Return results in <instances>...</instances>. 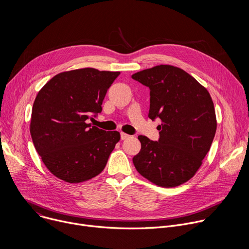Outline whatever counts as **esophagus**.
Listing matches in <instances>:
<instances>
[{"label": "esophagus", "mask_w": 249, "mask_h": 249, "mask_svg": "<svg viewBox=\"0 0 249 249\" xmlns=\"http://www.w3.org/2000/svg\"><path fill=\"white\" fill-rule=\"evenodd\" d=\"M120 136H121V140H126V139H129V138L131 137L130 135H128V134H126V133H123V132H121Z\"/></svg>", "instance_id": "obj_1"}]
</instances>
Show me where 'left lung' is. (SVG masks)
<instances>
[{
	"instance_id": "obj_1",
	"label": "left lung",
	"mask_w": 249,
	"mask_h": 249,
	"mask_svg": "<svg viewBox=\"0 0 249 249\" xmlns=\"http://www.w3.org/2000/svg\"><path fill=\"white\" fill-rule=\"evenodd\" d=\"M132 78L151 91L149 118H160V140L139 136L141 151L133 158L137 171L165 188L179 186L196 174L217 130L214 102L205 87L184 70L159 65Z\"/></svg>"
}]
</instances>
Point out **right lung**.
<instances>
[{"mask_svg":"<svg viewBox=\"0 0 249 249\" xmlns=\"http://www.w3.org/2000/svg\"><path fill=\"white\" fill-rule=\"evenodd\" d=\"M120 72L77 69L60 73L38 91L32 106L30 135L43 163L57 178L81 183L98 175L120 140L88 122Z\"/></svg>","mask_w":249,"mask_h":249,"instance_id":"right-lung-1","label":"right lung"}]
</instances>
